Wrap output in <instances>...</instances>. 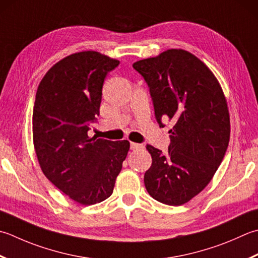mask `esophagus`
Masks as SVG:
<instances>
[{
	"mask_svg": "<svg viewBox=\"0 0 258 258\" xmlns=\"http://www.w3.org/2000/svg\"><path fill=\"white\" fill-rule=\"evenodd\" d=\"M143 148H144L143 144H139V143H134V142L131 143V150H133V151L141 150V149H143Z\"/></svg>",
	"mask_w": 258,
	"mask_h": 258,
	"instance_id": "esophagus-1",
	"label": "esophagus"
}]
</instances>
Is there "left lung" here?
I'll list each match as a JSON object with an SVG mask.
<instances>
[{
    "mask_svg": "<svg viewBox=\"0 0 258 258\" xmlns=\"http://www.w3.org/2000/svg\"><path fill=\"white\" fill-rule=\"evenodd\" d=\"M133 68L148 84L155 119L174 123L168 153L146 145L152 165L144 174L149 195L181 206L210 182L228 148L230 122L218 80L198 58L182 49L140 60Z\"/></svg>",
    "mask_w": 258,
    "mask_h": 258,
    "instance_id": "left-lung-1",
    "label": "left lung"
}]
</instances>
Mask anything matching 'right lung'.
<instances>
[{"instance_id": "add662e5", "label": "right lung", "mask_w": 258, "mask_h": 258, "mask_svg": "<svg viewBox=\"0 0 258 258\" xmlns=\"http://www.w3.org/2000/svg\"><path fill=\"white\" fill-rule=\"evenodd\" d=\"M119 64L96 51L60 60L40 83L32 115L35 153L43 174L70 199L85 206L113 194L128 141L90 139L99 115L104 80Z\"/></svg>"}]
</instances>
